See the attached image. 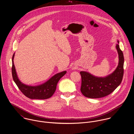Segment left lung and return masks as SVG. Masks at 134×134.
<instances>
[{
  "mask_svg": "<svg viewBox=\"0 0 134 134\" xmlns=\"http://www.w3.org/2000/svg\"><path fill=\"white\" fill-rule=\"evenodd\" d=\"M116 45L119 62L115 70L105 77H97L86 71H81L82 94L89 98L103 97L111 93L120 85L123 76L124 57L120 49L119 41Z\"/></svg>",
  "mask_w": 134,
  "mask_h": 134,
  "instance_id": "8db88e82",
  "label": "left lung"
}]
</instances>
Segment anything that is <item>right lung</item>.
I'll use <instances>...</instances> for the list:
<instances>
[{
  "label": "right lung",
  "mask_w": 134,
  "mask_h": 134,
  "mask_svg": "<svg viewBox=\"0 0 134 134\" xmlns=\"http://www.w3.org/2000/svg\"><path fill=\"white\" fill-rule=\"evenodd\" d=\"M15 53L12 57L13 79L19 89L24 95L32 99H46L51 97L55 93L58 82L66 73L64 71L54 75L48 80L40 85H29L23 83L19 79L14 63Z\"/></svg>",
  "instance_id": "1"
}]
</instances>
